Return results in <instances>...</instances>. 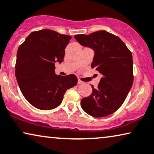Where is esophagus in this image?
<instances>
[{
  "label": "esophagus",
  "instance_id": "esophagus-1",
  "mask_svg": "<svg viewBox=\"0 0 154 154\" xmlns=\"http://www.w3.org/2000/svg\"><path fill=\"white\" fill-rule=\"evenodd\" d=\"M78 84H79V85H82V84H83V82L81 81V80H79V81H78Z\"/></svg>",
  "mask_w": 154,
  "mask_h": 154
}]
</instances>
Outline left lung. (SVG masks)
Returning a JSON list of instances; mask_svg holds the SVG:
<instances>
[{
    "instance_id": "1",
    "label": "left lung",
    "mask_w": 154,
    "mask_h": 154,
    "mask_svg": "<svg viewBox=\"0 0 154 154\" xmlns=\"http://www.w3.org/2000/svg\"><path fill=\"white\" fill-rule=\"evenodd\" d=\"M82 46L94 51L92 68L103 75L97 89L82 99L85 112L94 117H103L119 109L133 82L132 53L117 36L106 30L74 36Z\"/></svg>"
}]
</instances>
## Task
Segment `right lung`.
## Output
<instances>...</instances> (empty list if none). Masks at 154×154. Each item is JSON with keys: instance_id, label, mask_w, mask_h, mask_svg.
<instances>
[{"instance_id": "right-lung-1", "label": "right lung", "mask_w": 154, "mask_h": 154, "mask_svg": "<svg viewBox=\"0 0 154 154\" xmlns=\"http://www.w3.org/2000/svg\"><path fill=\"white\" fill-rule=\"evenodd\" d=\"M72 37L51 30L31 32L17 51L15 75L26 99L37 109L48 110L62 103L66 91L77 84L75 75L55 72V62H63Z\"/></svg>"}]
</instances>
